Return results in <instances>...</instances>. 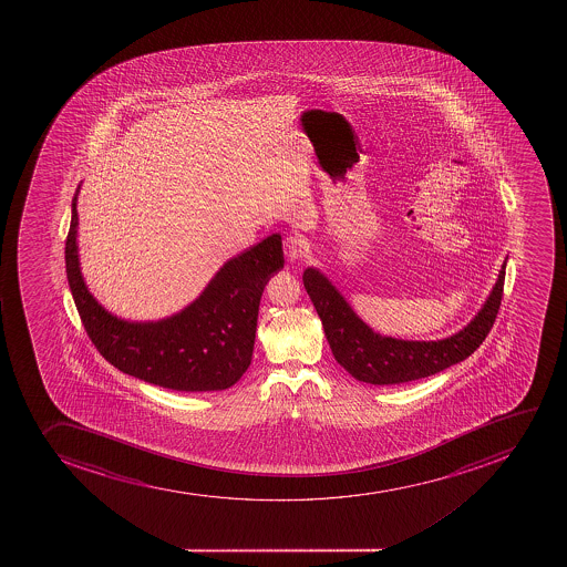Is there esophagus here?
Instances as JSON below:
<instances>
[{"label":"esophagus","mask_w":567,"mask_h":567,"mask_svg":"<svg viewBox=\"0 0 567 567\" xmlns=\"http://www.w3.org/2000/svg\"><path fill=\"white\" fill-rule=\"evenodd\" d=\"M282 247H285V255H287L290 262H296V260H299L305 255V241L301 236H287Z\"/></svg>","instance_id":"obj_1"}]
</instances>
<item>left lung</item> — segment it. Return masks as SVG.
<instances>
[{
	"label": "left lung",
	"mask_w": 567,
	"mask_h": 567,
	"mask_svg": "<svg viewBox=\"0 0 567 567\" xmlns=\"http://www.w3.org/2000/svg\"><path fill=\"white\" fill-rule=\"evenodd\" d=\"M506 258L483 309L453 337L436 342H417L382 337L360 320L351 305L320 269L307 268L305 290L320 316L327 342L343 370L368 384H403L447 370L467 359L488 337L499 312L505 287Z\"/></svg>",
	"instance_id": "1"
}]
</instances>
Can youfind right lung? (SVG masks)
I'll return each instance as SVG.
<instances>
[{
	"mask_svg": "<svg viewBox=\"0 0 567 567\" xmlns=\"http://www.w3.org/2000/svg\"><path fill=\"white\" fill-rule=\"evenodd\" d=\"M79 188L64 251L68 285L103 359L127 375L177 392H218L240 381L251 364L264 287L285 266L280 235L227 260L199 298L177 315L158 321L122 320L97 303L81 274Z\"/></svg>",
	"mask_w": 567,
	"mask_h": 567,
	"instance_id": "1",
	"label": "right lung"
}]
</instances>
